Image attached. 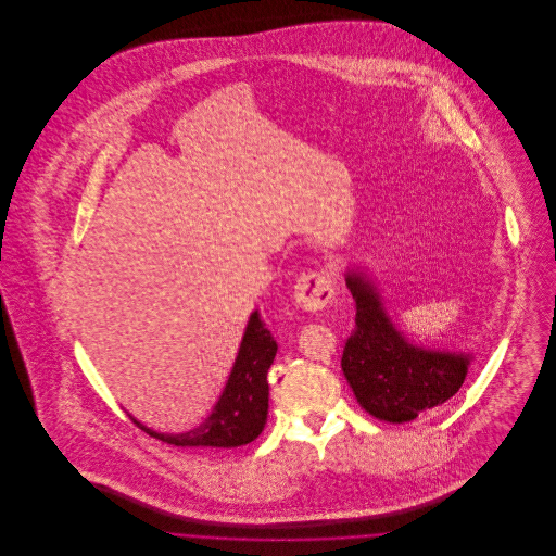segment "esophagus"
Instances as JSON below:
<instances>
[{
    "label": "esophagus",
    "instance_id": "34e87169",
    "mask_svg": "<svg viewBox=\"0 0 556 556\" xmlns=\"http://www.w3.org/2000/svg\"><path fill=\"white\" fill-rule=\"evenodd\" d=\"M295 304L306 313H318L333 298V273L327 268L300 275L295 290Z\"/></svg>",
    "mask_w": 556,
    "mask_h": 556
}]
</instances>
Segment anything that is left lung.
Returning a JSON list of instances; mask_svg holds the SVG:
<instances>
[{
    "label": "left lung",
    "mask_w": 556,
    "mask_h": 556,
    "mask_svg": "<svg viewBox=\"0 0 556 556\" xmlns=\"http://www.w3.org/2000/svg\"><path fill=\"white\" fill-rule=\"evenodd\" d=\"M345 286L356 302V327L345 342L342 370L358 404L379 421L408 424L448 402L463 386L473 354L408 340L367 268L350 266Z\"/></svg>",
    "instance_id": "1"
}]
</instances>
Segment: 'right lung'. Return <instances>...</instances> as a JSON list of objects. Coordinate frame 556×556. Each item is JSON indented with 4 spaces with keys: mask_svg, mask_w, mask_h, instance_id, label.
Wrapping results in <instances>:
<instances>
[{
    "mask_svg": "<svg viewBox=\"0 0 556 556\" xmlns=\"http://www.w3.org/2000/svg\"><path fill=\"white\" fill-rule=\"evenodd\" d=\"M277 354V342L266 329L261 313L254 311L241 344L236 363L229 372V379L216 400L211 415L184 433H159L132 415V424L141 427L146 433L179 448H238L254 442L265 429L268 415V381L266 372L270 369Z\"/></svg>",
    "mask_w": 556,
    "mask_h": 556,
    "instance_id": "obj_1",
    "label": "right lung"
}]
</instances>
